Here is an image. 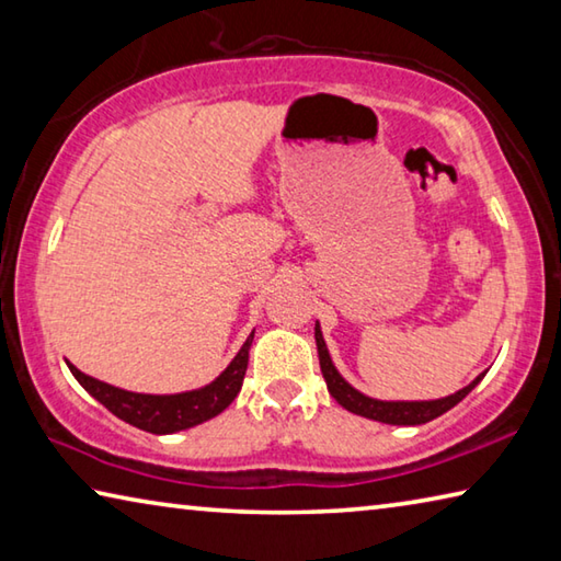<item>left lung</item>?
Masks as SVG:
<instances>
[{"mask_svg":"<svg viewBox=\"0 0 561 561\" xmlns=\"http://www.w3.org/2000/svg\"><path fill=\"white\" fill-rule=\"evenodd\" d=\"M314 339H317V351H319V366L321 374H324V381L329 393L334 396V401L339 405H344L346 411L371 417V421H381V423H391V425H423L433 421V417L443 415L445 411H450L453 405H458L465 396H468L474 386L482 381V376L474 378L470 386H465L462 391L453 393L448 398H438V401H376V398H368L364 393H358L354 386H348L341 374L331 364V356L324 344V336H321V329L317 324L314 329Z\"/></svg>","mask_w":561,"mask_h":561,"instance_id":"left-lung-1","label":"left lung"}]
</instances>
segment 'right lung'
<instances>
[{"mask_svg":"<svg viewBox=\"0 0 561 561\" xmlns=\"http://www.w3.org/2000/svg\"><path fill=\"white\" fill-rule=\"evenodd\" d=\"M254 331L250 339L244 341L240 354L232 358V364L215 378L210 386L201 388V391H187L175 396H148V393H130L123 388L108 386L103 381H96L87 374H81L79 368L71 366V374L79 378V383L96 398L99 403L108 408L113 415H118L121 421L136 425L140 431L165 435L175 431L193 428L210 421L217 413H222L230 405L237 393H240L247 360H250V346H252Z\"/></svg>","mask_w":561,"mask_h":561,"instance_id":"right-lung-1","label":"right lung"}]
</instances>
